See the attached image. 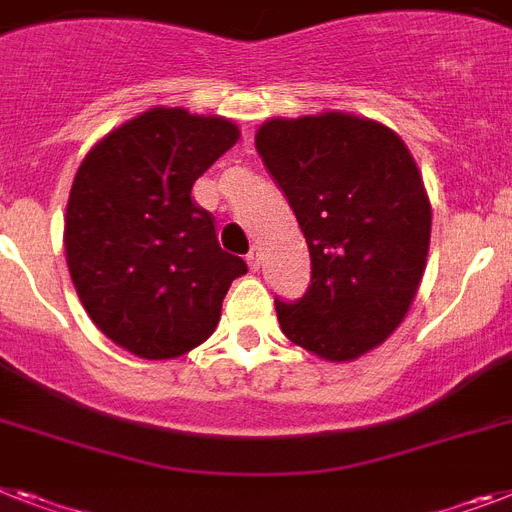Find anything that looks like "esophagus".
I'll return each instance as SVG.
<instances>
[{"label": "esophagus", "mask_w": 512, "mask_h": 512, "mask_svg": "<svg viewBox=\"0 0 512 512\" xmlns=\"http://www.w3.org/2000/svg\"><path fill=\"white\" fill-rule=\"evenodd\" d=\"M248 266H251V272H259V266H261V251L259 248H251V253L246 256Z\"/></svg>", "instance_id": "1"}]
</instances>
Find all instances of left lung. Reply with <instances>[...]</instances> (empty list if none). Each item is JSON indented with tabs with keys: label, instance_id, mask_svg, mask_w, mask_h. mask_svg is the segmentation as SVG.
I'll list each match as a JSON object with an SVG mask.
<instances>
[{
	"label": "left lung",
	"instance_id": "left-lung-1",
	"mask_svg": "<svg viewBox=\"0 0 512 512\" xmlns=\"http://www.w3.org/2000/svg\"><path fill=\"white\" fill-rule=\"evenodd\" d=\"M256 149L311 253L306 293L274 301L282 332L327 361L369 353L403 322L426 269L432 206L411 151L340 112L264 122Z\"/></svg>",
	"mask_w": 512,
	"mask_h": 512
}]
</instances>
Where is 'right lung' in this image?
Returning a JSON list of instances; mask_svg holds the SVG:
<instances>
[{"label":"right lung","instance_id":"right-lung-1","mask_svg":"<svg viewBox=\"0 0 512 512\" xmlns=\"http://www.w3.org/2000/svg\"><path fill=\"white\" fill-rule=\"evenodd\" d=\"M235 141L230 120L156 107L80 164L65 219L70 277L96 327L135 356L162 361L201 345L232 280L248 272L190 198Z\"/></svg>","mask_w":512,"mask_h":512}]
</instances>
